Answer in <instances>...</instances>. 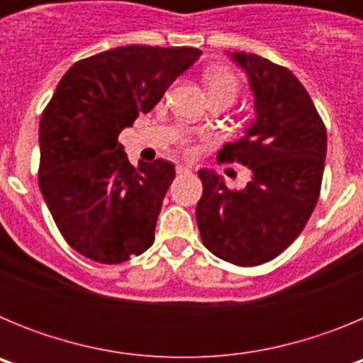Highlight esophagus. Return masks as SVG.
I'll use <instances>...</instances> for the list:
<instances>
[{
    "label": "esophagus",
    "mask_w": 363,
    "mask_h": 363,
    "mask_svg": "<svg viewBox=\"0 0 363 363\" xmlns=\"http://www.w3.org/2000/svg\"><path fill=\"white\" fill-rule=\"evenodd\" d=\"M176 172H178V174H185V172H191V167L184 165V163H179V165H176Z\"/></svg>",
    "instance_id": "1"
}]
</instances>
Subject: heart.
<instances>
[{
    "mask_svg": "<svg viewBox=\"0 0 363 363\" xmlns=\"http://www.w3.org/2000/svg\"><path fill=\"white\" fill-rule=\"evenodd\" d=\"M203 82L209 96H223V98L236 99L240 94V79L238 76L227 67H211L207 72L203 74ZM182 145L187 154H192L196 150V147L192 145L189 138L182 140Z\"/></svg>",
    "mask_w": 363,
    "mask_h": 363,
    "instance_id": "b5f03b06",
    "label": "heart"
}]
</instances>
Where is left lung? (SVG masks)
Instances as JSON below:
<instances>
[{
	"instance_id": "obj_1",
	"label": "left lung",
	"mask_w": 363,
	"mask_h": 363,
	"mask_svg": "<svg viewBox=\"0 0 363 363\" xmlns=\"http://www.w3.org/2000/svg\"><path fill=\"white\" fill-rule=\"evenodd\" d=\"M233 57L249 74L256 96V121L242 140L225 143L218 160L249 167L245 189L225 187L200 171L203 194L196 221L203 245L240 267L265 264L303 230L322 189L325 125L293 72L258 54Z\"/></svg>"
}]
</instances>
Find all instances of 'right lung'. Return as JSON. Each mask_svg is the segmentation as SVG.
Listing matches in <instances>:
<instances>
[{"mask_svg":"<svg viewBox=\"0 0 363 363\" xmlns=\"http://www.w3.org/2000/svg\"><path fill=\"white\" fill-rule=\"evenodd\" d=\"M200 56L192 47H118L79 60L57 83L40 121L38 184L65 242L85 258L123 264L154 243L174 165L134 167L118 134Z\"/></svg>","mask_w":363,"mask_h":363,"instance_id":"1","label":"right lung"}]
</instances>
